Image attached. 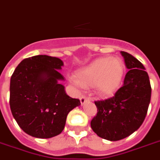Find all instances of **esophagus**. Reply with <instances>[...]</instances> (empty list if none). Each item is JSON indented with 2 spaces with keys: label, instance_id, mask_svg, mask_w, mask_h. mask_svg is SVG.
<instances>
[{
  "label": "esophagus",
  "instance_id": "esophagus-1",
  "mask_svg": "<svg viewBox=\"0 0 160 160\" xmlns=\"http://www.w3.org/2000/svg\"><path fill=\"white\" fill-rule=\"evenodd\" d=\"M80 103H81V105H83L87 101L89 100V98H87L86 97H81V98H80Z\"/></svg>",
  "mask_w": 160,
  "mask_h": 160
}]
</instances>
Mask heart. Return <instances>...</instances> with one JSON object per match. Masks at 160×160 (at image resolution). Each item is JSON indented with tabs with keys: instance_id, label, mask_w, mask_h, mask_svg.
Wrapping results in <instances>:
<instances>
[{
	"instance_id": "obj_1",
	"label": "heart",
	"mask_w": 160,
	"mask_h": 160,
	"mask_svg": "<svg viewBox=\"0 0 160 160\" xmlns=\"http://www.w3.org/2000/svg\"><path fill=\"white\" fill-rule=\"evenodd\" d=\"M122 62L110 57L93 60L76 72V82L81 87L93 86L99 95H111L123 76Z\"/></svg>"
}]
</instances>
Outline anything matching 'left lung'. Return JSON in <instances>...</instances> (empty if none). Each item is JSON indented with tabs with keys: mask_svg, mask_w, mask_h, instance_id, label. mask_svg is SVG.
Listing matches in <instances>:
<instances>
[{
	"mask_svg": "<svg viewBox=\"0 0 160 160\" xmlns=\"http://www.w3.org/2000/svg\"><path fill=\"white\" fill-rule=\"evenodd\" d=\"M129 71L112 98L94 102L98 112L90 125L99 137L117 141L139 129L145 120L151 97L150 79L141 62L121 52Z\"/></svg>",
	"mask_w": 160,
	"mask_h": 160,
	"instance_id": "8db88e82",
	"label": "left lung"
}]
</instances>
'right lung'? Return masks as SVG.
Segmentation results:
<instances>
[{"label":"right lung","mask_w":160,"mask_h":160,"mask_svg":"<svg viewBox=\"0 0 160 160\" xmlns=\"http://www.w3.org/2000/svg\"><path fill=\"white\" fill-rule=\"evenodd\" d=\"M63 62L38 55L24 59L10 78V106L19 127L36 138L48 139L64 129L68 113L80 105L60 83Z\"/></svg>","instance_id":"right-lung-1"}]
</instances>
